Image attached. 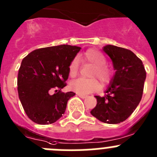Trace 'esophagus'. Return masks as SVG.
Returning <instances> with one entry per match:
<instances>
[{
	"label": "esophagus",
	"instance_id": "obj_1",
	"mask_svg": "<svg viewBox=\"0 0 157 157\" xmlns=\"http://www.w3.org/2000/svg\"><path fill=\"white\" fill-rule=\"evenodd\" d=\"M77 95L79 96V97H81L82 99H85V98H86V97H87V96H86V95L81 94V93H77Z\"/></svg>",
	"mask_w": 157,
	"mask_h": 157
}]
</instances>
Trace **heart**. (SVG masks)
Returning a JSON list of instances; mask_svg holds the SVG:
<instances>
[{
    "label": "heart",
    "instance_id": "b5f03b06",
    "mask_svg": "<svg viewBox=\"0 0 157 157\" xmlns=\"http://www.w3.org/2000/svg\"><path fill=\"white\" fill-rule=\"evenodd\" d=\"M84 60L89 64H92L93 70L92 71L90 77L98 78L103 84H107L112 78V71L106 65L107 59L104 54L96 49H90L83 54ZM79 70V61L77 57L71 60L68 66L69 75L71 77H75ZM95 78L86 79L78 78L70 83L71 90L81 94H88L93 92L97 91L100 89V84Z\"/></svg>",
    "mask_w": 157,
    "mask_h": 157
}]
</instances>
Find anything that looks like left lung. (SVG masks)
<instances>
[{
  "instance_id": "left-lung-1",
  "label": "left lung",
  "mask_w": 157,
  "mask_h": 157,
  "mask_svg": "<svg viewBox=\"0 0 157 157\" xmlns=\"http://www.w3.org/2000/svg\"><path fill=\"white\" fill-rule=\"evenodd\" d=\"M116 70L104 96H96L97 103L91 114L107 124H118L131 116L142 99L146 72L142 61L122 47L107 45L103 48Z\"/></svg>"
}]
</instances>
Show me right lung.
<instances>
[{
  "mask_svg": "<svg viewBox=\"0 0 157 157\" xmlns=\"http://www.w3.org/2000/svg\"><path fill=\"white\" fill-rule=\"evenodd\" d=\"M81 47L60 45L40 48L23 58L18 75V93L29 118L39 124L57 121L75 93L61 92L68 66Z\"/></svg>",
  "mask_w": 157,
  "mask_h": 157,
  "instance_id": "1",
  "label": "right lung"
}]
</instances>
